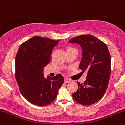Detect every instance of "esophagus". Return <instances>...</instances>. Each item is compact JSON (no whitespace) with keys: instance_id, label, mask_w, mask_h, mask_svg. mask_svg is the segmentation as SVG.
<instances>
[{"instance_id":"obj_1","label":"esophagus","mask_w":125,"mask_h":125,"mask_svg":"<svg viewBox=\"0 0 125 125\" xmlns=\"http://www.w3.org/2000/svg\"><path fill=\"white\" fill-rule=\"evenodd\" d=\"M65 81V83H69V82H70L71 81H70V79H68V78H65V81Z\"/></svg>"}]
</instances>
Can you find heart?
I'll use <instances>...</instances> for the list:
<instances>
[{
    "instance_id": "heart-1",
    "label": "heart",
    "mask_w": 125,
    "mask_h": 125,
    "mask_svg": "<svg viewBox=\"0 0 125 125\" xmlns=\"http://www.w3.org/2000/svg\"><path fill=\"white\" fill-rule=\"evenodd\" d=\"M66 51H67V52H71V51H77L76 49L73 48V47H70V46H68V47H66Z\"/></svg>"
}]
</instances>
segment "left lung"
Masks as SVG:
<instances>
[{
  "instance_id": "left-lung-1",
  "label": "left lung",
  "mask_w": 125,
  "mask_h": 125,
  "mask_svg": "<svg viewBox=\"0 0 125 125\" xmlns=\"http://www.w3.org/2000/svg\"><path fill=\"white\" fill-rule=\"evenodd\" d=\"M69 42L79 44L82 57L79 69L87 72L83 83L77 82L78 90L72 94L74 101L83 105L98 102L107 89L111 74V56L105 43L92 35H81Z\"/></svg>"
}]
</instances>
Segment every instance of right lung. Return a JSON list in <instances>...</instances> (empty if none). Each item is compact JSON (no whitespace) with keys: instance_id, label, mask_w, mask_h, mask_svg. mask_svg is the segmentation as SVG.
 Instances as JSON below:
<instances>
[{"instance_id":"add662e5","label":"right lung","mask_w":125,"mask_h":125,"mask_svg":"<svg viewBox=\"0 0 125 125\" xmlns=\"http://www.w3.org/2000/svg\"><path fill=\"white\" fill-rule=\"evenodd\" d=\"M59 40L35 36L23 43L15 56V76L19 90L34 105L44 106L55 101L64 82L60 74L44 78L43 68L51 61V54Z\"/></svg>"}]
</instances>
